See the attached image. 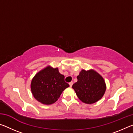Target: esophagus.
<instances>
[{
    "label": "esophagus",
    "mask_w": 133,
    "mask_h": 133,
    "mask_svg": "<svg viewBox=\"0 0 133 133\" xmlns=\"http://www.w3.org/2000/svg\"><path fill=\"white\" fill-rule=\"evenodd\" d=\"M73 82H71L70 83H69V85H70V86L71 87V86H72V85H73Z\"/></svg>",
    "instance_id": "1"
}]
</instances>
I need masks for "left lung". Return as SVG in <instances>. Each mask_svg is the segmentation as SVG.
<instances>
[{
  "label": "left lung",
  "instance_id": "8db88e82",
  "mask_svg": "<svg viewBox=\"0 0 133 133\" xmlns=\"http://www.w3.org/2000/svg\"><path fill=\"white\" fill-rule=\"evenodd\" d=\"M77 82L72 85L76 95L85 104H93L103 97L106 90L104 78L93 69H83L77 76Z\"/></svg>",
  "mask_w": 133,
  "mask_h": 133
}]
</instances>
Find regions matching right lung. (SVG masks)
<instances>
[{"mask_svg":"<svg viewBox=\"0 0 133 133\" xmlns=\"http://www.w3.org/2000/svg\"><path fill=\"white\" fill-rule=\"evenodd\" d=\"M69 84L57 67L48 66L36 74L31 82V93L43 104L50 105L57 101Z\"/></svg>","mask_w":133,"mask_h":133,"instance_id":"obj_1","label":"right lung"}]
</instances>
